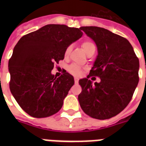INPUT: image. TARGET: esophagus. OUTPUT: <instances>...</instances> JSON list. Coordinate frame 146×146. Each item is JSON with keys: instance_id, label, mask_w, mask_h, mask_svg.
<instances>
[{"instance_id": "obj_1", "label": "esophagus", "mask_w": 146, "mask_h": 146, "mask_svg": "<svg viewBox=\"0 0 146 146\" xmlns=\"http://www.w3.org/2000/svg\"><path fill=\"white\" fill-rule=\"evenodd\" d=\"M74 81H75V83H78L79 82V79L77 77H75L74 78Z\"/></svg>"}]
</instances>
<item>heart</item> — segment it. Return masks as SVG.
<instances>
[{
  "mask_svg": "<svg viewBox=\"0 0 146 146\" xmlns=\"http://www.w3.org/2000/svg\"><path fill=\"white\" fill-rule=\"evenodd\" d=\"M82 49L84 50V51L86 53H88L89 51L92 50V49L96 48V46H95V44H94L93 42H92L91 41H85L82 44ZM71 48H72V47L71 45L68 46L66 48V49L65 50V52H64V55H65V57H67L69 54H70V53L71 51ZM68 71L71 74H73V75L75 76H80L82 73V70H81V68H80V66H78L76 64H72L70 66L68 67Z\"/></svg>",
  "mask_w": 146,
  "mask_h": 146,
  "instance_id": "b5f03b06",
  "label": "heart"
}]
</instances>
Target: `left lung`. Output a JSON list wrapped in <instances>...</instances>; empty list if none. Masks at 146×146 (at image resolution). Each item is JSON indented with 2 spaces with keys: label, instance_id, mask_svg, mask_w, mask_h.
Instances as JSON below:
<instances>
[{
  "label": "left lung",
  "instance_id": "8db88e82",
  "mask_svg": "<svg viewBox=\"0 0 146 146\" xmlns=\"http://www.w3.org/2000/svg\"><path fill=\"white\" fill-rule=\"evenodd\" d=\"M80 29L96 44L98 56L87 78L80 80V107L87 115L106 120L120 113L132 99L139 82V61L129 41L97 26ZM94 75L101 79L95 84Z\"/></svg>",
  "mask_w": 146,
  "mask_h": 146
}]
</instances>
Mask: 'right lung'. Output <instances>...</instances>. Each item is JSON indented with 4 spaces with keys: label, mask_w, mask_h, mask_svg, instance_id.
Wrapping results in <instances>:
<instances>
[{
    "label": "right lung",
    "mask_w": 146,
    "mask_h": 146,
    "mask_svg": "<svg viewBox=\"0 0 146 146\" xmlns=\"http://www.w3.org/2000/svg\"><path fill=\"white\" fill-rule=\"evenodd\" d=\"M82 35L80 29L49 24L17 42L8 64L10 89L29 115L47 117L60 110L74 79L66 71L57 78L51 70L64 60L66 48Z\"/></svg>",
    "instance_id": "1"
}]
</instances>
